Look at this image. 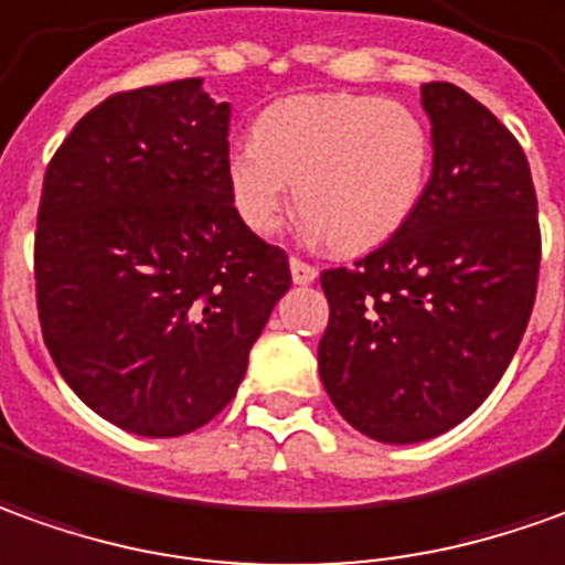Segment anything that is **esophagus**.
<instances>
[{
  "label": "esophagus",
  "instance_id": "1",
  "mask_svg": "<svg viewBox=\"0 0 565 565\" xmlns=\"http://www.w3.org/2000/svg\"><path fill=\"white\" fill-rule=\"evenodd\" d=\"M290 275H294V281L297 284H312L318 278V268L309 266V263H302L299 256H290Z\"/></svg>",
  "mask_w": 565,
  "mask_h": 565
}]
</instances>
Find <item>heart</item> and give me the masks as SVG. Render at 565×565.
Here are the masks:
<instances>
[{"mask_svg": "<svg viewBox=\"0 0 565 565\" xmlns=\"http://www.w3.org/2000/svg\"><path fill=\"white\" fill-rule=\"evenodd\" d=\"M433 175V132L412 105L359 92L294 95L266 107L228 157L244 225L271 234L290 185L309 228L340 253L374 250L417 213Z\"/></svg>", "mask_w": 565, "mask_h": 565, "instance_id": "b5f03b06", "label": "heart"}]
</instances>
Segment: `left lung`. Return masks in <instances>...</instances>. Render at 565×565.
<instances>
[{"instance_id":"left-lung-1","label":"left lung","mask_w":565,"mask_h":565,"mask_svg":"<svg viewBox=\"0 0 565 565\" xmlns=\"http://www.w3.org/2000/svg\"><path fill=\"white\" fill-rule=\"evenodd\" d=\"M424 110L436 153L414 218L352 268L321 271V383L352 427L393 445L433 439L486 402L539 290V198L520 141L451 83H427Z\"/></svg>"}]
</instances>
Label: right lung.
Masks as SVG:
<instances>
[{"instance_id":"1","label":"right lung","mask_w":565,"mask_h":565,"mask_svg":"<svg viewBox=\"0 0 565 565\" xmlns=\"http://www.w3.org/2000/svg\"><path fill=\"white\" fill-rule=\"evenodd\" d=\"M228 120L201 79L117 92L45 170L42 340L73 393L126 433L210 424L290 287L287 253L234 210Z\"/></svg>"}]
</instances>
